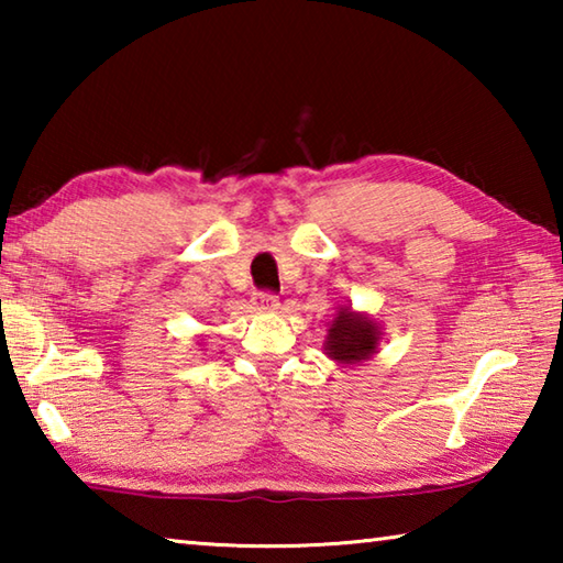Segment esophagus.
<instances>
[{"label": "esophagus", "mask_w": 563, "mask_h": 563, "mask_svg": "<svg viewBox=\"0 0 563 563\" xmlns=\"http://www.w3.org/2000/svg\"><path fill=\"white\" fill-rule=\"evenodd\" d=\"M253 308L255 310H275L278 308V298L273 292H255L253 295Z\"/></svg>", "instance_id": "1"}]
</instances>
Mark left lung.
Masks as SVG:
<instances>
[{
  "mask_svg": "<svg viewBox=\"0 0 563 563\" xmlns=\"http://www.w3.org/2000/svg\"><path fill=\"white\" fill-rule=\"evenodd\" d=\"M379 338H383V330L373 318L362 316V312H355L345 305L332 318L322 345H325V355L340 362V365H357V362H365L375 355Z\"/></svg>",
  "mask_w": 563,
  "mask_h": 563,
  "instance_id": "obj_1",
  "label": "left lung"
}]
</instances>
